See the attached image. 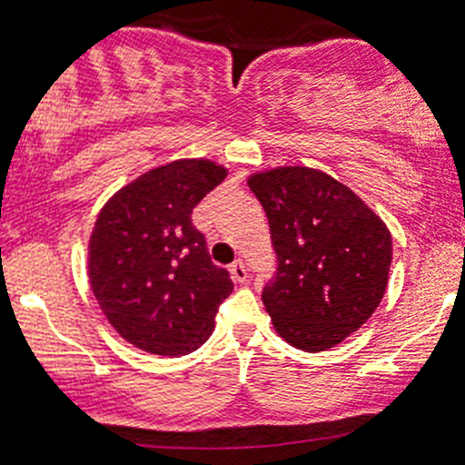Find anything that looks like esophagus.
Here are the masks:
<instances>
[{
  "mask_svg": "<svg viewBox=\"0 0 465 465\" xmlns=\"http://www.w3.org/2000/svg\"><path fill=\"white\" fill-rule=\"evenodd\" d=\"M229 271H232V277L238 282V284H247V282H250V272H247V266L242 262L232 263Z\"/></svg>",
  "mask_w": 465,
  "mask_h": 465,
  "instance_id": "1",
  "label": "esophagus"
}]
</instances>
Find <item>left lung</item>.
I'll list each match as a JSON object with an SVG mask.
<instances>
[{
	"label": "left lung",
	"instance_id": "8db88e82",
	"mask_svg": "<svg viewBox=\"0 0 465 465\" xmlns=\"http://www.w3.org/2000/svg\"><path fill=\"white\" fill-rule=\"evenodd\" d=\"M247 183L266 211L277 259L262 292L275 331L312 353L340 344L383 298L392 262L388 227L316 169H272Z\"/></svg>",
	"mask_w": 465,
	"mask_h": 465
}]
</instances>
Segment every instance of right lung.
I'll list each match as a JSON object with an SVG mask.
<instances>
[{
	"mask_svg": "<svg viewBox=\"0 0 465 465\" xmlns=\"http://www.w3.org/2000/svg\"><path fill=\"white\" fill-rule=\"evenodd\" d=\"M227 176L208 160H176L114 194L95 220L89 277L124 340L158 355H185L211 337L233 282L208 254L193 211Z\"/></svg>",
	"mask_w": 465,
	"mask_h": 465,
	"instance_id": "right-lung-1",
	"label": "right lung"
}]
</instances>
